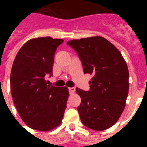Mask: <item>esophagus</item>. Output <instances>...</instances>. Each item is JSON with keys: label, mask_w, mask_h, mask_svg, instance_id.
Wrapping results in <instances>:
<instances>
[{"label": "esophagus", "mask_w": 147, "mask_h": 147, "mask_svg": "<svg viewBox=\"0 0 147 147\" xmlns=\"http://www.w3.org/2000/svg\"><path fill=\"white\" fill-rule=\"evenodd\" d=\"M68 90H69V92H70L71 94H73V93H75V91H76V88H75V87H69Z\"/></svg>", "instance_id": "1"}]
</instances>
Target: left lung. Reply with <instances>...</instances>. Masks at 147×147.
Masks as SVG:
<instances>
[{"label": "left lung", "instance_id": "1", "mask_svg": "<svg viewBox=\"0 0 147 147\" xmlns=\"http://www.w3.org/2000/svg\"><path fill=\"white\" fill-rule=\"evenodd\" d=\"M76 51L84 74L92 75L89 91L76 88L81 98L77 107L82 123L94 131H104L117 123L123 113L129 90V72L120 52L100 36L67 42Z\"/></svg>", "mask_w": 147, "mask_h": 147}]
</instances>
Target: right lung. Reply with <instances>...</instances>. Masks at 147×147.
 I'll return each mask as SVG.
<instances>
[{
    "mask_svg": "<svg viewBox=\"0 0 147 147\" xmlns=\"http://www.w3.org/2000/svg\"><path fill=\"white\" fill-rule=\"evenodd\" d=\"M63 42L51 37L30 39L19 50L12 64V99L21 119L32 129H54L64 117L67 87L53 86L45 81L47 75H53L55 51Z\"/></svg>",
    "mask_w": 147,
    "mask_h": 147,
    "instance_id": "obj_1",
    "label": "right lung"
}]
</instances>
